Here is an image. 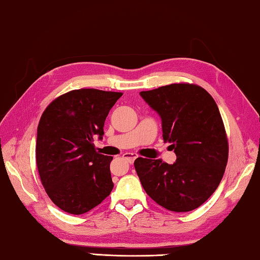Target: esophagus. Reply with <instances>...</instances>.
<instances>
[{"label": "esophagus", "instance_id": "obj_1", "mask_svg": "<svg viewBox=\"0 0 260 260\" xmlns=\"http://www.w3.org/2000/svg\"><path fill=\"white\" fill-rule=\"evenodd\" d=\"M123 157H124L129 163H133L136 158L138 157V155L136 153H125V154H123Z\"/></svg>", "mask_w": 260, "mask_h": 260}]
</instances>
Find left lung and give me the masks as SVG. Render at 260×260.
<instances>
[{
	"label": "left lung",
	"mask_w": 260,
	"mask_h": 260,
	"mask_svg": "<svg viewBox=\"0 0 260 260\" xmlns=\"http://www.w3.org/2000/svg\"><path fill=\"white\" fill-rule=\"evenodd\" d=\"M140 95L162 118L163 139L177 160L138 157L135 169L145 192L167 210L187 212L219 186L229 160V139L215 99L202 86L172 83Z\"/></svg>",
	"instance_id": "1"
}]
</instances>
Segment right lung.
Masks as SVG:
<instances>
[{
	"label": "right lung",
	"mask_w": 260,
	"mask_h": 260,
	"mask_svg": "<svg viewBox=\"0 0 260 260\" xmlns=\"http://www.w3.org/2000/svg\"><path fill=\"white\" fill-rule=\"evenodd\" d=\"M122 92L72 90L44 109L38 125L36 167L50 200L61 210L82 215L102 203L114 187L112 156L95 151L105 120Z\"/></svg>",
	"instance_id": "1"
}]
</instances>
